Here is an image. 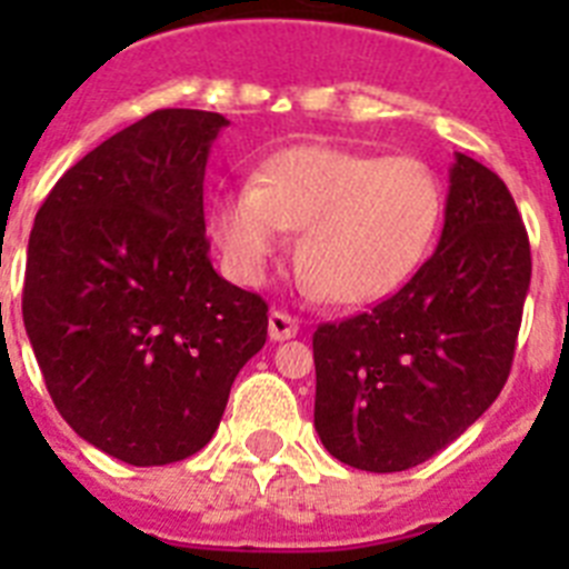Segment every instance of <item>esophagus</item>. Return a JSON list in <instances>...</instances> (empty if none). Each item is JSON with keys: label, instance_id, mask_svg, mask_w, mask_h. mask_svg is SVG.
Returning a JSON list of instances; mask_svg holds the SVG:
<instances>
[{"label": "esophagus", "instance_id": "1", "mask_svg": "<svg viewBox=\"0 0 569 569\" xmlns=\"http://www.w3.org/2000/svg\"><path fill=\"white\" fill-rule=\"evenodd\" d=\"M268 333L273 341L293 339V336L299 333V319H293V316L284 313V310H273L268 319Z\"/></svg>", "mask_w": 569, "mask_h": 569}]
</instances>
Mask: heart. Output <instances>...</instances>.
<instances>
[{
    "instance_id": "1",
    "label": "heart",
    "mask_w": 569,
    "mask_h": 569,
    "mask_svg": "<svg viewBox=\"0 0 569 569\" xmlns=\"http://www.w3.org/2000/svg\"><path fill=\"white\" fill-rule=\"evenodd\" d=\"M439 176L416 156L296 144L268 156L256 182L216 193L210 233L230 273L259 284L290 230L310 288L336 305H373L405 284L439 233Z\"/></svg>"
}]
</instances>
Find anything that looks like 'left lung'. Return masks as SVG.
<instances>
[{"mask_svg":"<svg viewBox=\"0 0 569 569\" xmlns=\"http://www.w3.org/2000/svg\"><path fill=\"white\" fill-rule=\"evenodd\" d=\"M530 270L507 184L456 153L436 253L370 313L313 333V425L328 453L399 472L459 439L510 376Z\"/></svg>","mask_w":569,"mask_h":569,"instance_id":"left-lung-1","label":"left lung"}]
</instances>
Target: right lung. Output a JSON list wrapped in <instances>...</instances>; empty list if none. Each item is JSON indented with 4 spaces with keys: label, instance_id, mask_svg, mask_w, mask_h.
I'll return each mask as SVG.
<instances>
[{
    "label": "right lung",
    "instance_id": "right-lung-1",
    "mask_svg": "<svg viewBox=\"0 0 569 569\" xmlns=\"http://www.w3.org/2000/svg\"><path fill=\"white\" fill-rule=\"evenodd\" d=\"M222 113L153 110L53 184L28 241L22 319L48 393L133 467L199 453L268 305L210 264L204 168Z\"/></svg>",
    "mask_w": 569,
    "mask_h": 569
}]
</instances>
